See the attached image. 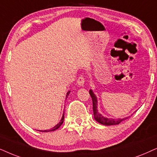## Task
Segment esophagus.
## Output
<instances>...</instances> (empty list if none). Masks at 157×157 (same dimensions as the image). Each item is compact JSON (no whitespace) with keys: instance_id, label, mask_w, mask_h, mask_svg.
I'll return each instance as SVG.
<instances>
[{"instance_id":"obj_1","label":"esophagus","mask_w":157,"mask_h":157,"mask_svg":"<svg viewBox=\"0 0 157 157\" xmlns=\"http://www.w3.org/2000/svg\"><path fill=\"white\" fill-rule=\"evenodd\" d=\"M77 85H80V86H83V85L85 84V78H84V77L82 76V75L79 77V78H78V80H77Z\"/></svg>"}]
</instances>
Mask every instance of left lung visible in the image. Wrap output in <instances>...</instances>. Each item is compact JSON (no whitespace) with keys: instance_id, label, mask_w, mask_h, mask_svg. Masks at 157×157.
<instances>
[{"instance_id":"1","label":"left lung","mask_w":157,"mask_h":157,"mask_svg":"<svg viewBox=\"0 0 157 157\" xmlns=\"http://www.w3.org/2000/svg\"><path fill=\"white\" fill-rule=\"evenodd\" d=\"M90 95L92 100H93V116L95 120L99 124L104 125V126H113V125H118L122 122L123 121L126 120V118H108L107 117L103 116L101 113L98 112V98L96 97L95 94L93 93L92 90H90Z\"/></svg>"}]
</instances>
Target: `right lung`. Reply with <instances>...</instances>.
I'll return each mask as SVG.
<instances>
[{"label":"right lung","instance_id":"add662e5","mask_svg":"<svg viewBox=\"0 0 157 157\" xmlns=\"http://www.w3.org/2000/svg\"><path fill=\"white\" fill-rule=\"evenodd\" d=\"M70 91H68L67 93L66 98H67V96H68L69 95H70ZM64 113H63V115H62V117L61 120H60L59 122L58 123V124H57V125H56L55 126H54L53 128H51V129H48V130H37V131H40V132H49V131H54L57 130V129L59 128V127L62 126V124H63V122H64Z\"/></svg>","mask_w":157,"mask_h":157}]
</instances>
